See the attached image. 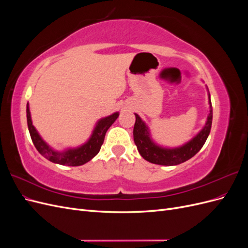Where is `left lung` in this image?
Here are the masks:
<instances>
[{"mask_svg": "<svg viewBox=\"0 0 248 248\" xmlns=\"http://www.w3.org/2000/svg\"><path fill=\"white\" fill-rule=\"evenodd\" d=\"M209 103L210 112L204 128L201 130L196 138H193L186 145L175 149H164L156 146L150 139L148 127L141 121L139 115L136 114V124L133 127V140L142 158H145L151 163L160 164V166H177V164L185 162L196 155L202 147L204 146L210 133V129H211L213 110L210 95Z\"/></svg>", "mask_w": 248, "mask_h": 248, "instance_id": "1", "label": "left lung"}]
</instances>
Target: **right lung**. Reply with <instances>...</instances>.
Here are the masks:
<instances>
[{"mask_svg": "<svg viewBox=\"0 0 248 248\" xmlns=\"http://www.w3.org/2000/svg\"><path fill=\"white\" fill-rule=\"evenodd\" d=\"M118 117L119 114L118 112H115V114H112L107 118L101 119L98 124L96 125L91 139H90L85 145H82L78 149H71L68 150V151L60 153L51 150L46 142L43 141L38 132L36 131L35 127L32 124L31 115H30V109L27 104V122L30 136H31L34 146L38 150V152L49 161L68 167L81 166V164H85L86 162L91 160L94 156L98 154L103 144L104 137H106L108 129L111 126V124L116 121V119Z\"/></svg>", "mask_w": 248, "mask_h": 248, "instance_id": "1", "label": "right lung"}]
</instances>
